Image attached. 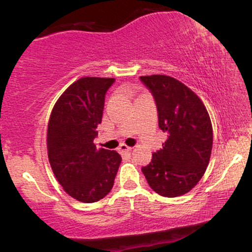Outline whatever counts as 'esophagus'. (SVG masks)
<instances>
[{
  "label": "esophagus",
  "mask_w": 252,
  "mask_h": 252,
  "mask_svg": "<svg viewBox=\"0 0 252 252\" xmlns=\"http://www.w3.org/2000/svg\"><path fill=\"white\" fill-rule=\"evenodd\" d=\"M118 152H120L121 154H124V153H130L131 152V148L126 146V144L122 143L120 147H118Z\"/></svg>",
  "instance_id": "1"
}]
</instances>
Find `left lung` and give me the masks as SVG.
Instances as JSON below:
<instances>
[{"label": "left lung", "instance_id": "obj_1", "mask_svg": "<svg viewBox=\"0 0 252 252\" xmlns=\"http://www.w3.org/2000/svg\"><path fill=\"white\" fill-rule=\"evenodd\" d=\"M154 97L158 128L167 134L162 149L142 172L158 194L168 198L189 192L209 166L213 131L209 112L194 92L175 78L140 77Z\"/></svg>", "mask_w": 252, "mask_h": 252}]
</instances>
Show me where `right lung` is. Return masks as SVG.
Wrapping results in <instances>:
<instances>
[{
  "instance_id": "right-lung-1",
  "label": "right lung",
  "mask_w": 252,
  "mask_h": 252,
  "mask_svg": "<svg viewBox=\"0 0 252 252\" xmlns=\"http://www.w3.org/2000/svg\"><path fill=\"white\" fill-rule=\"evenodd\" d=\"M115 78L85 77L70 85L54 105L48 122L47 150L52 170L65 192L82 202L100 200L111 190L122 158L97 149L106 91Z\"/></svg>"
}]
</instances>
